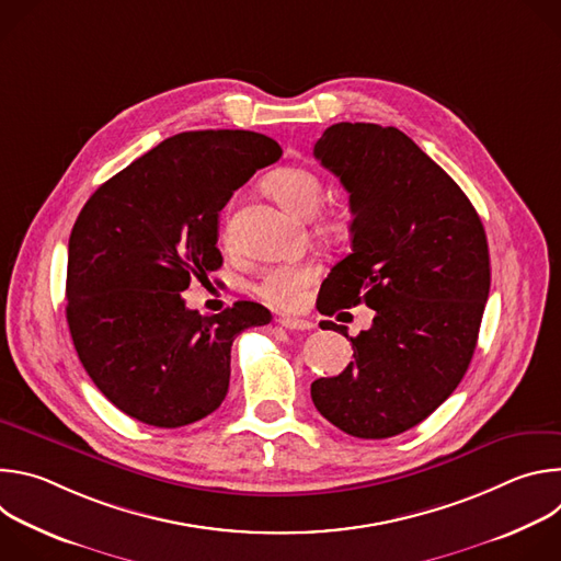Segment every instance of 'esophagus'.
<instances>
[{
    "mask_svg": "<svg viewBox=\"0 0 561 561\" xmlns=\"http://www.w3.org/2000/svg\"><path fill=\"white\" fill-rule=\"evenodd\" d=\"M279 327L286 331H310L312 329L308 319H299V317H282Z\"/></svg>",
    "mask_w": 561,
    "mask_h": 561,
    "instance_id": "1",
    "label": "esophagus"
}]
</instances>
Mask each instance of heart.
Instances as JSON below:
<instances>
[{
  "instance_id": "heart-1",
  "label": "heart",
  "mask_w": 561,
  "mask_h": 561,
  "mask_svg": "<svg viewBox=\"0 0 561 561\" xmlns=\"http://www.w3.org/2000/svg\"><path fill=\"white\" fill-rule=\"evenodd\" d=\"M268 193L293 215L310 217L322 204L324 182L314 171L304 167H284L266 178ZM348 217L342 208H329L312 219V228L319 234L337 237L346 230ZM317 277L312 264H293L268 268L255 286V293L273 306H293L299 293Z\"/></svg>"
}]
</instances>
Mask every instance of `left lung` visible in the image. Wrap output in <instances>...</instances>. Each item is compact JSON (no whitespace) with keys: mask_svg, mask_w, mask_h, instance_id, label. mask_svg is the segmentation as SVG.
<instances>
[{"mask_svg":"<svg viewBox=\"0 0 561 561\" xmlns=\"http://www.w3.org/2000/svg\"><path fill=\"white\" fill-rule=\"evenodd\" d=\"M314 157L351 195L353 251L317 308L366 304L373 327L337 377L310 383L314 409L340 431L386 439L424 422L461 381L491 290L486 232L463 191L402 130L340 122ZM322 327V324H319Z\"/></svg>","mask_w":561,"mask_h":561,"instance_id":"8db88e82","label":"left lung"}]
</instances>
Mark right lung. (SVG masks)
Listing matches in <instances>:
<instances>
[{"label":"right lung","instance_id":"obj_1","mask_svg":"<svg viewBox=\"0 0 561 561\" xmlns=\"http://www.w3.org/2000/svg\"><path fill=\"white\" fill-rule=\"evenodd\" d=\"M279 157V144L253 130L180 133L102 184L79 213L66 322L89 377L128 417L180 428L217 411L232 340L271 322L255 301L199 314L182 293L221 266L219 210Z\"/></svg>","mask_w":561,"mask_h":561}]
</instances>
